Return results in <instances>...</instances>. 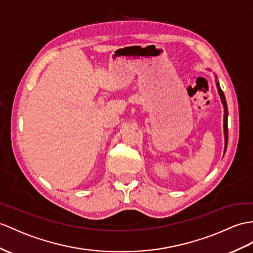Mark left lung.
<instances>
[{
  "instance_id": "1",
  "label": "left lung",
  "mask_w": 253,
  "mask_h": 253,
  "mask_svg": "<svg viewBox=\"0 0 253 253\" xmlns=\"http://www.w3.org/2000/svg\"><path fill=\"white\" fill-rule=\"evenodd\" d=\"M217 88H218V92L221 97V101H222L223 107H224V138H225V147H224V151L226 150V146H227V106H226V100L223 91L221 90L219 84L217 83Z\"/></svg>"
}]
</instances>
